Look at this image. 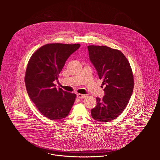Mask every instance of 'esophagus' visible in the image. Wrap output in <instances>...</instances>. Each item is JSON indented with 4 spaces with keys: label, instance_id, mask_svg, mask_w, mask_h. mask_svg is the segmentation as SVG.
<instances>
[{
    "label": "esophagus",
    "instance_id": "1",
    "mask_svg": "<svg viewBox=\"0 0 160 160\" xmlns=\"http://www.w3.org/2000/svg\"><path fill=\"white\" fill-rule=\"evenodd\" d=\"M86 95H84V94H81V93H78L77 94V97L79 98H84L86 97Z\"/></svg>",
    "mask_w": 160,
    "mask_h": 160
}]
</instances>
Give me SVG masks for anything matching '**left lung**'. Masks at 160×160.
I'll list each match as a JSON object with an SVG mask.
<instances>
[{
    "instance_id": "1",
    "label": "left lung",
    "mask_w": 160,
    "mask_h": 160,
    "mask_svg": "<svg viewBox=\"0 0 160 160\" xmlns=\"http://www.w3.org/2000/svg\"><path fill=\"white\" fill-rule=\"evenodd\" d=\"M88 48L90 60L105 86L103 98H96L97 104L91 110L92 117L99 122H109L121 114L129 103L134 84L132 71L120 50L105 46Z\"/></svg>"
}]
</instances>
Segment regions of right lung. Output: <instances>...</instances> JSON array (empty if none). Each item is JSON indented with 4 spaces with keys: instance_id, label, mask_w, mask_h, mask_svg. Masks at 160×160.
Wrapping results in <instances>:
<instances>
[{
    "instance_id": "add662e5",
    "label": "right lung",
    "mask_w": 160,
    "mask_h": 160,
    "mask_svg": "<svg viewBox=\"0 0 160 160\" xmlns=\"http://www.w3.org/2000/svg\"><path fill=\"white\" fill-rule=\"evenodd\" d=\"M79 44H48L38 48L31 57L26 70L24 82L31 101L39 112L50 120L67 117L76 95L55 88L69 57L78 50Z\"/></svg>"
}]
</instances>
